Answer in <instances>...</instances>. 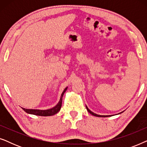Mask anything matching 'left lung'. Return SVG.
Listing matches in <instances>:
<instances>
[{
  "label": "left lung",
  "mask_w": 147,
  "mask_h": 147,
  "mask_svg": "<svg viewBox=\"0 0 147 147\" xmlns=\"http://www.w3.org/2000/svg\"><path fill=\"white\" fill-rule=\"evenodd\" d=\"M86 109H87L88 112H90V113L91 114H92V115L95 116H98V117H108V116H110V115H109V116H102V115H98V114H96L95 113H94V112H92L91 110H90L89 109H88V108L87 107V106H86Z\"/></svg>",
  "instance_id": "left-lung-1"
}]
</instances>
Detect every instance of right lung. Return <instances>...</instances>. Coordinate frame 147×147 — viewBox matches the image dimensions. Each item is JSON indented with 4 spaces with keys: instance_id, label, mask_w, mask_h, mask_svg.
<instances>
[{
    "instance_id": "1",
    "label": "right lung",
    "mask_w": 147,
    "mask_h": 147,
    "mask_svg": "<svg viewBox=\"0 0 147 147\" xmlns=\"http://www.w3.org/2000/svg\"><path fill=\"white\" fill-rule=\"evenodd\" d=\"M67 88H65V90H63V92H62L61 98H60L59 102H58V104L56 105L55 107L51 108L49 110H33V109H25V108H23L24 111L27 112L28 114H34V115L37 116H53L54 114H57L58 112L59 111L61 107V104H62V98L64 93H65L66 90H67Z\"/></svg>"
}]
</instances>
